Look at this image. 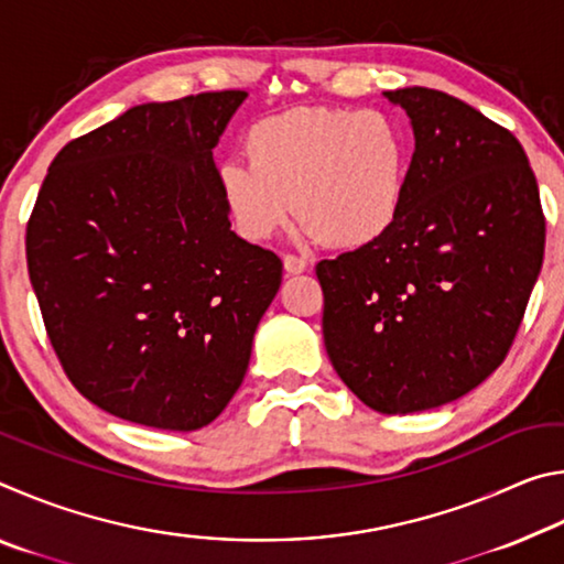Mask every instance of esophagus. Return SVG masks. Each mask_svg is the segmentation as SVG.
<instances>
[{
  "label": "esophagus",
  "mask_w": 564,
  "mask_h": 564,
  "mask_svg": "<svg viewBox=\"0 0 564 564\" xmlns=\"http://www.w3.org/2000/svg\"><path fill=\"white\" fill-rule=\"evenodd\" d=\"M283 269H285V273H291V275L303 273L305 269H308V261L301 259V256L285 253V256H283Z\"/></svg>",
  "instance_id": "34e87169"
}]
</instances>
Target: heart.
<instances>
[{
  "mask_svg": "<svg viewBox=\"0 0 564 564\" xmlns=\"http://www.w3.org/2000/svg\"><path fill=\"white\" fill-rule=\"evenodd\" d=\"M251 161L228 159L218 186L238 231L265 241L291 224L333 248L378 241L403 206L410 137L386 111L303 107L253 123Z\"/></svg>",
  "mask_w": 564,
  "mask_h": 564,
  "instance_id": "obj_1",
  "label": "heart"
}]
</instances>
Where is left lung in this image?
Returning a JSON list of instances; mask_svg holds the SVG:
<instances>
[{"label":"left lung","mask_w":564,"mask_h":564,"mask_svg":"<svg viewBox=\"0 0 564 564\" xmlns=\"http://www.w3.org/2000/svg\"><path fill=\"white\" fill-rule=\"evenodd\" d=\"M415 151L395 224L321 261L323 340L352 393L383 415L470 393L508 356L545 253L520 141L445 91H383Z\"/></svg>","instance_id":"8db88e82"}]
</instances>
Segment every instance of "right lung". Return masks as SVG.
Instances as JSON below:
<instances>
[{"mask_svg": "<svg viewBox=\"0 0 564 564\" xmlns=\"http://www.w3.org/2000/svg\"><path fill=\"white\" fill-rule=\"evenodd\" d=\"M246 91L149 101L66 144L26 226V265L74 388L107 413L198 431L243 383L281 285L231 231L214 149Z\"/></svg>", "mask_w": 564, "mask_h": 564, "instance_id": "right-lung-1", "label": "right lung"}]
</instances>
